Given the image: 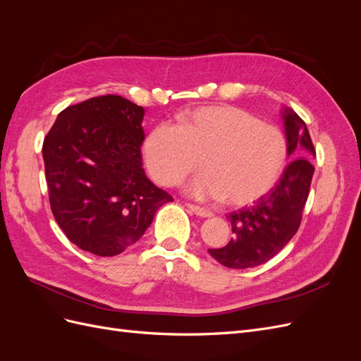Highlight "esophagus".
<instances>
[{"instance_id": "esophagus-1", "label": "esophagus", "mask_w": 361, "mask_h": 361, "mask_svg": "<svg viewBox=\"0 0 361 361\" xmlns=\"http://www.w3.org/2000/svg\"><path fill=\"white\" fill-rule=\"evenodd\" d=\"M187 207H188L190 211H192L195 215H199V216H212V212L209 209H206V207L192 204V203H187Z\"/></svg>"}]
</instances>
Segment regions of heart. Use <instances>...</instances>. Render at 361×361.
Segmentation results:
<instances>
[{
    "instance_id": "heart-1",
    "label": "heart",
    "mask_w": 361,
    "mask_h": 361,
    "mask_svg": "<svg viewBox=\"0 0 361 361\" xmlns=\"http://www.w3.org/2000/svg\"><path fill=\"white\" fill-rule=\"evenodd\" d=\"M143 159L150 178L171 187L202 166L187 191L197 199L243 206L264 197L280 180L288 140L276 125L233 105L199 106L179 125L162 122L147 134Z\"/></svg>"
}]
</instances>
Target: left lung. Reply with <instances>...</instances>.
Returning a JSON list of instances; mask_svg holds the SVG:
<instances>
[{
	"mask_svg": "<svg viewBox=\"0 0 361 361\" xmlns=\"http://www.w3.org/2000/svg\"><path fill=\"white\" fill-rule=\"evenodd\" d=\"M283 118L288 154L295 159L264 197L251 207L227 215L232 224V239L221 248L207 250L227 268L244 269L265 264L290 241L301 224L314 171L310 159L316 152L304 120L290 108H286Z\"/></svg>",
	"mask_w": 361,
	"mask_h": 361,
	"instance_id": "obj_1",
	"label": "left lung"
}]
</instances>
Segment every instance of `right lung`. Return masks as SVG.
<instances>
[{"mask_svg": "<svg viewBox=\"0 0 361 361\" xmlns=\"http://www.w3.org/2000/svg\"><path fill=\"white\" fill-rule=\"evenodd\" d=\"M143 117L122 96H96L64 108L43 140L52 215L81 250L120 255L173 200L143 170Z\"/></svg>", "mask_w": 361, "mask_h": 361, "instance_id": "add662e5", "label": "right lung"}]
</instances>
